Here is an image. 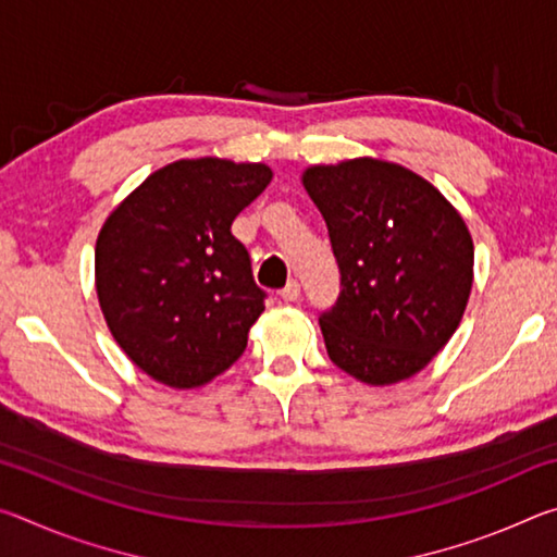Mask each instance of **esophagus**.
I'll return each mask as SVG.
<instances>
[{
	"mask_svg": "<svg viewBox=\"0 0 557 557\" xmlns=\"http://www.w3.org/2000/svg\"><path fill=\"white\" fill-rule=\"evenodd\" d=\"M280 295H282V299H285V301H297V299H299V295H301L299 282H297V280H289L287 285H285V289L280 292Z\"/></svg>",
	"mask_w": 557,
	"mask_h": 557,
	"instance_id": "1",
	"label": "esophagus"
}]
</instances>
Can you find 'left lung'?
I'll return each instance as SVG.
<instances>
[{"label":"left lung","instance_id":"1","mask_svg":"<svg viewBox=\"0 0 557 557\" xmlns=\"http://www.w3.org/2000/svg\"><path fill=\"white\" fill-rule=\"evenodd\" d=\"M342 292L319 314L329 358L369 385L410 379L457 332L474 280L467 223L425 178L361 157L301 174Z\"/></svg>","mask_w":557,"mask_h":557}]
</instances>
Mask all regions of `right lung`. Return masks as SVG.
<instances>
[{
	"instance_id": "1",
	"label": "right lung",
	"mask_w": 557,
	"mask_h": 557,
	"mask_svg": "<svg viewBox=\"0 0 557 557\" xmlns=\"http://www.w3.org/2000/svg\"><path fill=\"white\" fill-rule=\"evenodd\" d=\"M270 178L265 164L178 159L108 215L96 243L100 309L154 381L199 388L243 356L268 295L231 225Z\"/></svg>"
}]
</instances>
